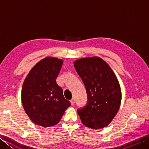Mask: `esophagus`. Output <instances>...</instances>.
<instances>
[{
	"label": "esophagus",
	"mask_w": 149,
	"mask_h": 149,
	"mask_svg": "<svg viewBox=\"0 0 149 149\" xmlns=\"http://www.w3.org/2000/svg\"><path fill=\"white\" fill-rule=\"evenodd\" d=\"M70 102L72 105H74V103H75V99L74 98H72V99L70 100Z\"/></svg>",
	"instance_id": "obj_1"
}]
</instances>
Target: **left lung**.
<instances>
[{"label": "left lung", "instance_id": "1", "mask_svg": "<svg viewBox=\"0 0 149 149\" xmlns=\"http://www.w3.org/2000/svg\"><path fill=\"white\" fill-rule=\"evenodd\" d=\"M74 66L88 96L86 105L77 109L82 123L94 129L106 127L116 115L121 102V90L115 74L99 57L78 59Z\"/></svg>", "mask_w": 149, "mask_h": 149}]
</instances>
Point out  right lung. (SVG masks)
Returning <instances> with one entry per match:
<instances>
[{
    "instance_id": "1",
    "label": "right lung",
    "mask_w": 149,
    "mask_h": 149,
    "mask_svg": "<svg viewBox=\"0 0 149 149\" xmlns=\"http://www.w3.org/2000/svg\"><path fill=\"white\" fill-rule=\"evenodd\" d=\"M63 60L46 58L31 69L22 89V101L30 119L42 127L56 125L71 106L56 83Z\"/></svg>"
}]
</instances>
